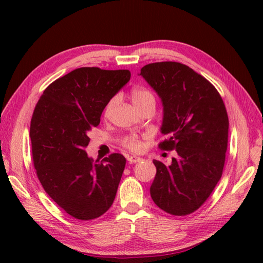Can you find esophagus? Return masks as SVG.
<instances>
[{"mask_svg": "<svg viewBox=\"0 0 263 263\" xmlns=\"http://www.w3.org/2000/svg\"><path fill=\"white\" fill-rule=\"evenodd\" d=\"M142 158L141 157H138V156H128L127 157V161L130 164H136L139 163V161H141Z\"/></svg>", "mask_w": 263, "mask_h": 263, "instance_id": "34e87169", "label": "esophagus"}]
</instances>
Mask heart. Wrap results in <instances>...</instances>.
Here are the masks:
<instances>
[{
  "label": "heart",
  "instance_id": "b5f03b06",
  "mask_svg": "<svg viewBox=\"0 0 263 263\" xmlns=\"http://www.w3.org/2000/svg\"><path fill=\"white\" fill-rule=\"evenodd\" d=\"M130 97L132 99V103L135 104L137 108L141 107L142 105L148 104V103H154L155 104V96L154 93L149 90V89L144 88V87H135L131 89L130 91ZM117 104V97H113L109 99V102L106 104L104 113L107 115L109 114L113 108L115 107ZM143 137L144 136H139L136 135V133H131V135H127L125 137L122 138L121 143L123 144V147H125L126 149L131 150V152H141L143 148Z\"/></svg>",
  "mask_w": 263,
  "mask_h": 263
}]
</instances>
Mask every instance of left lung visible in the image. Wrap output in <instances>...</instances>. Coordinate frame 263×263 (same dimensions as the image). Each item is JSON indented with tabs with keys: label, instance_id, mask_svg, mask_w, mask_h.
I'll return each mask as SVG.
<instances>
[{
	"label": "left lung",
	"instance_id": "1",
	"mask_svg": "<svg viewBox=\"0 0 263 263\" xmlns=\"http://www.w3.org/2000/svg\"><path fill=\"white\" fill-rule=\"evenodd\" d=\"M142 76L164 106L163 150H176L166 166L154 160L156 176L150 195L161 210L186 216L198 210L219 182L228 142V115L219 92L187 65L156 62Z\"/></svg>",
	"mask_w": 263,
	"mask_h": 263
}]
</instances>
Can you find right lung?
Wrapping results in <instances>:
<instances>
[{
    "mask_svg": "<svg viewBox=\"0 0 263 263\" xmlns=\"http://www.w3.org/2000/svg\"><path fill=\"white\" fill-rule=\"evenodd\" d=\"M130 78L128 70L76 69L52 82L33 110L29 136L37 177L54 202L76 219H95L113 204L124 156L110 154L99 163L85 149L106 104Z\"/></svg>",
    "mask_w": 263,
    "mask_h": 263,
    "instance_id": "add662e5",
    "label": "right lung"
}]
</instances>
